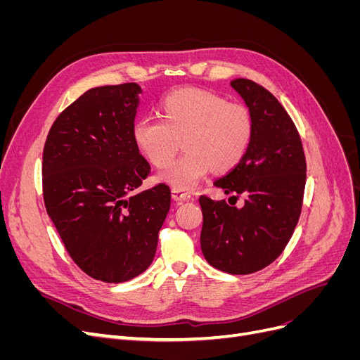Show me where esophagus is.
<instances>
[{"label": "esophagus", "instance_id": "34e87169", "mask_svg": "<svg viewBox=\"0 0 360 360\" xmlns=\"http://www.w3.org/2000/svg\"><path fill=\"white\" fill-rule=\"evenodd\" d=\"M171 193H172V200L177 201V202H183V201L192 200V195H191V193L184 192V191H180V189H172Z\"/></svg>", "mask_w": 360, "mask_h": 360}]
</instances>
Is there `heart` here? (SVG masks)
Instances as JSON below:
<instances>
[{
	"label": "heart",
	"instance_id": "1",
	"mask_svg": "<svg viewBox=\"0 0 360 360\" xmlns=\"http://www.w3.org/2000/svg\"><path fill=\"white\" fill-rule=\"evenodd\" d=\"M162 118L139 117L132 135L143 155L165 167L181 146L186 153L159 172L174 189L191 191L209 174L236 168L249 148L254 122L248 108L201 89L171 91L160 102Z\"/></svg>",
	"mask_w": 360,
	"mask_h": 360
}]
</instances>
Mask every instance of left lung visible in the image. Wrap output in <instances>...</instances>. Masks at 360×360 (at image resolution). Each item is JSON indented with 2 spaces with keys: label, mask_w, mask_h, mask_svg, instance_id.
I'll use <instances>...</instances> for the list:
<instances>
[{
  "label": "left lung",
  "mask_w": 360,
  "mask_h": 360,
  "mask_svg": "<svg viewBox=\"0 0 360 360\" xmlns=\"http://www.w3.org/2000/svg\"><path fill=\"white\" fill-rule=\"evenodd\" d=\"M254 122V134L240 163L214 181L224 192L245 195L243 207L200 198L201 250L214 269L248 275L282 254L297 225L307 162L296 126L276 97L249 79H236Z\"/></svg>",
  "instance_id": "obj_1"
}]
</instances>
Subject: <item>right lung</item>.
I'll return each instance as SVG.
<instances>
[{
  "instance_id": "add662e5",
  "label": "right lung",
  "mask_w": 360,
  "mask_h": 360,
  "mask_svg": "<svg viewBox=\"0 0 360 360\" xmlns=\"http://www.w3.org/2000/svg\"><path fill=\"white\" fill-rule=\"evenodd\" d=\"M141 86H96L64 110L43 150V198L72 259L120 284L153 263L169 212L167 184L139 192L150 172L132 129Z\"/></svg>"
}]
</instances>
